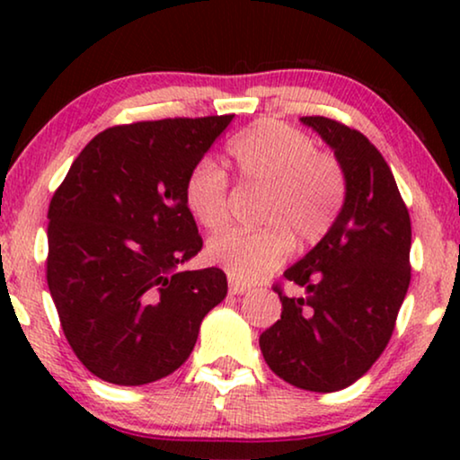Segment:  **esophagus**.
Here are the masks:
<instances>
[{
  "label": "esophagus",
  "mask_w": 460,
  "mask_h": 460,
  "mask_svg": "<svg viewBox=\"0 0 460 460\" xmlns=\"http://www.w3.org/2000/svg\"><path fill=\"white\" fill-rule=\"evenodd\" d=\"M228 291H230V295H243L249 291V285H243V282H238V280H230Z\"/></svg>",
  "instance_id": "esophagus-1"
}]
</instances>
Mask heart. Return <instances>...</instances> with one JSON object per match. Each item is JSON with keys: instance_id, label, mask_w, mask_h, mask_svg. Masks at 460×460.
Masks as SVG:
<instances>
[{"instance_id": "heart-1", "label": "heart", "mask_w": 460, "mask_h": 460, "mask_svg": "<svg viewBox=\"0 0 460 460\" xmlns=\"http://www.w3.org/2000/svg\"><path fill=\"white\" fill-rule=\"evenodd\" d=\"M238 178L266 190L260 207L261 230L226 232L207 244V260L230 279L255 282L287 260L293 241L305 244L324 238L341 211L345 175L339 161L320 153L305 131L279 121H261L230 144ZM190 216L207 230L230 222L228 175L213 159H200L184 186Z\"/></svg>"}]
</instances>
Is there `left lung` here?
<instances>
[{"label":"left lung","mask_w":460,"mask_h":460,"mask_svg":"<svg viewBox=\"0 0 460 460\" xmlns=\"http://www.w3.org/2000/svg\"><path fill=\"white\" fill-rule=\"evenodd\" d=\"M345 175L341 211L324 238L285 272L301 295H282L280 320L261 332L263 360L307 392H339L376 362L411 285V216L394 173L360 131L301 117Z\"/></svg>","instance_id":"1"}]
</instances>
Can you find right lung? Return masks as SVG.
Masks as SVG:
<instances>
[{
  "label": "right lung",
  "mask_w": 460,
  "mask_h": 460,
  "mask_svg": "<svg viewBox=\"0 0 460 460\" xmlns=\"http://www.w3.org/2000/svg\"><path fill=\"white\" fill-rule=\"evenodd\" d=\"M234 115L117 125L73 161L49 203L48 287L84 367L144 385L188 360L228 293L219 268L180 272L203 249L184 199L190 169Z\"/></svg>",
  "instance_id": "right-lung-1"
}]
</instances>
